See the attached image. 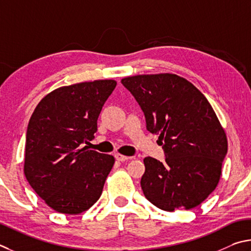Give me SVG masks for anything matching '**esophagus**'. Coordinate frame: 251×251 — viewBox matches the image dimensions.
<instances>
[{
	"instance_id": "obj_1",
	"label": "esophagus",
	"mask_w": 251,
	"mask_h": 251,
	"mask_svg": "<svg viewBox=\"0 0 251 251\" xmlns=\"http://www.w3.org/2000/svg\"><path fill=\"white\" fill-rule=\"evenodd\" d=\"M114 157H116V160L119 161V162H125L126 160H129V156L119 154V153H117V154H114Z\"/></svg>"
}]
</instances>
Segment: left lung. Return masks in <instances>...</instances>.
I'll return each instance as SVG.
<instances>
[{
	"instance_id": "8db88e82",
	"label": "left lung",
	"mask_w": 251,
	"mask_h": 251,
	"mask_svg": "<svg viewBox=\"0 0 251 251\" xmlns=\"http://www.w3.org/2000/svg\"><path fill=\"white\" fill-rule=\"evenodd\" d=\"M121 82L165 153L164 162L143 160L144 196L166 212L199 206L216 188L228 148L212 105L193 83L174 74L137 75Z\"/></svg>"
}]
</instances>
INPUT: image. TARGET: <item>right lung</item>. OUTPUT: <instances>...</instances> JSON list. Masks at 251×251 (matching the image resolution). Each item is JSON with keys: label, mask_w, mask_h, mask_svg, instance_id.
<instances>
[{"label": "right lung", "mask_w": 251, "mask_h": 251, "mask_svg": "<svg viewBox=\"0 0 251 251\" xmlns=\"http://www.w3.org/2000/svg\"><path fill=\"white\" fill-rule=\"evenodd\" d=\"M116 86V80L104 79L57 88L29 119L24 174L56 212L80 214L101 196L114 157L82 144L95 138L101 109Z\"/></svg>", "instance_id": "obj_1"}]
</instances>
